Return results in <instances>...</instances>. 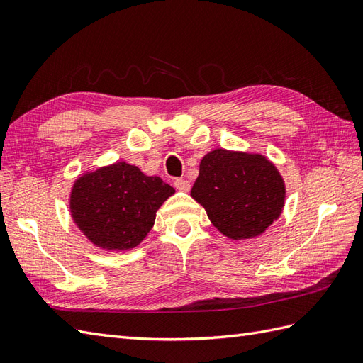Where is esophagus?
<instances>
[{"instance_id":"obj_1","label":"esophagus","mask_w":363,"mask_h":363,"mask_svg":"<svg viewBox=\"0 0 363 363\" xmlns=\"http://www.w3.org/2000/svg\"><path fill=\"white\" fill-rule=\"evenodd\" d=\"M174 187L178 189L179 191H189L190 190V182L185 181V179H176Z\"/></svg>"}]
</instances>
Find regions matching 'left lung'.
I'll return each mask as SVG.
<instances>
[{
  "instance_id": "8db88e82",
  "label": "left lung",
  "mask_w": 363,
  "mask_h": 363,
  "mask_svg": "<svg viewBox=\"0 0 363 363\" xmlns=\"http://www.w3.org/2000/svg\"><path fill=\"white\" fill-rule=\"evenodd\" d=\"M285 181L261 153L211 150L190 191L222 235L233 240L265 233L285 206Z\"/></svg>"
}]
</instances>
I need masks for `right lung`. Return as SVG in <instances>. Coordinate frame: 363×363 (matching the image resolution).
Instances as JSON below:
<instances>
[{
	"label": "right lung",
	"mask_w": 363,
	"mask_h": 363,
	"mask_svg": "<svg viewBox=\"0 0 363 363\" xmlns=\"http://www.w3.org/2000/svg\"><path fill=\"white\" fill-rule=\"evenodd\" d=\"M173 193L160 176H147L121 161L79 174L70 190L69 208L93 245L127 252L143 242L156 211Z\"/></svg>",
	"instance_id": "1"
}]
</instances>
